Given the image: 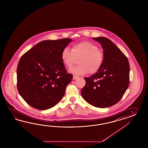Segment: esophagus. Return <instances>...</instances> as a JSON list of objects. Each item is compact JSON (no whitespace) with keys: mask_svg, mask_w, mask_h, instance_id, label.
Returning a JSON list of instances; mask_svg holds the SVG:
<instances>
[{"mask_svg":"<svg viewBox=\"0 0 148 148\" xmlns=\"http://www.w3.org/2000/svg\"><path fill=\"white\" fill-rule=\"evenodd\" d=\"M79 77L78 76H75V75H73V80H75L76 79H77Z\"/></svg>","mask_w":148,"mask_h":148,"instance_id":"obj_1","label":"esophagus"}]
</instances>
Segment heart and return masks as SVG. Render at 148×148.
<instances>
[{
	"mask_svg": "<svg viewBox=\"0 0 148 148\" xmlns=\"http://www.w3.org/2000/svg\"><path fill=\"white\" fill-rule=\"evenodd\" d=\"M61 59L64 66L71 68L79 60L80 65L70 69V72L77 75H84L89 73L94 74L98 72L103 64L104 53L98 46L90 41H82L72 46V50L68 47L63 49Z\"/></svg>",
	"mask_w": 148,
	"mask_h": 148,
	"instance_id": "obj_1",
	"label": "heart"
}]
</instances>
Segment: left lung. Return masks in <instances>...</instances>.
Wrapping results in <instances>:
<instances>
[{"mask_svg":"<svg viewBox=\"0 0 148 148\" xmlns=\"http://www.w3.org/2000/svg\"><path fill=\"white\" fill-rule=\"evenodd\" d=\"M103 49V64L93 75L84 77L81 95L89 104L107 108L120 101L129 84L130 66L127 56L106 37L93 38Z\"/></svg>","mask_w":148,"mask_h":148,"instance_id":"8db88e82","label":"left lung"}]
</instances>
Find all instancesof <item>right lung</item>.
Masks as SVG:
<instances>
[{
    "mask_svg": "<svg viewBox=\"0 0 148 148\" xmlns=\"http://www.w3.org/2000/svg\"><path fill=\"white\" fill-rule=\"evenodd\" d=\"M69 38L44 40L24 54L16 69L17 88L27 103L36 109L55 106L64 96L73 75L61 59Z\"/></svg>",
    "mask_w": 148,
    "mask_h": 148,
    "instance_id": "add662e5",
    "label": "right lung"
}]
</instances>
